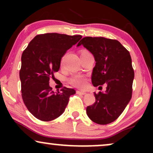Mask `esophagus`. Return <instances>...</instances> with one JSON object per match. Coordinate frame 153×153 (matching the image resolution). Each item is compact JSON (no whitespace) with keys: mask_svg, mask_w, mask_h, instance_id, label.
Instances as JSON below:
<instances>
[{"mask_svg":"<svg viewBox=\"0 0 153 153\" xmlns=\"http://www.w3.org/2000/svg\"><path fill=\"white\" fill-rule=\"evenodd\" d=\"M76 93L78 94H80V95H85L86 93L84 92V91H77Z\"/></svg>","mask_w":153,"mask_h":153,"instance_id":"esophagus-1","label":"esophagus"}]
</instances>
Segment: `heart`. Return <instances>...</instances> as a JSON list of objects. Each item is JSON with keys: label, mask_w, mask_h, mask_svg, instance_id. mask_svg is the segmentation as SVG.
Returning a JSON list of instances; mask_svg holds the SVG:
<instances>
[{"label": "heart", "mask_w": 153, "mask_h": 153, "mask_svg": "<svg viewBox=\"0 0 153 153\" xmlns=\"http://www.w3.org/2000/svg\"><path fill=\"white\" fill-rule=\"evenodd\" d=\"M88 52L86 50H82L81 52V54L88 53ZM70 82H71L72 85L78 88H83L85 86V80L81 76L73 77V78H72L70 80Z\"/></svg>", "instance_id": "b5f03b06"}]
</instances>
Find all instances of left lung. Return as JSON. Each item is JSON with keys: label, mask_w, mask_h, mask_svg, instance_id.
I'll return each mask as SVG.
<instances>
[{"label": "left lung", "mask_w": 153, "mask_h": 153, "mask_svg": "<svg viewBox=\"0 0 153 153\" xmlns=\"http://www.w3.org/2000/svg\"><path fill=\"white\" fill-rule=\"evenodd\" d=\"M81 45L94 54L96 60L92 84L95 87L107 84L105 93H94L96 101L86 108L87 115L96 124H110L122 114L131 100L134 77L131 56L116 39L86 36L78 47Z\"/></svg>", "instance_id": "obj_1"}]
</instances>
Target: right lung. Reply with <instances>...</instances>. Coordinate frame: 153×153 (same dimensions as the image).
<instances>
[{
  "label": "right lung",
  "mask_w": 153,
  "mask_h": 153,
  "mask_svg": "<svg viewBox=\"0 0 153 153\" xmlns=\"http://www.w3.org/2000/svg\"><path fill=\"white\" fill-rule=\"evenodd\" d=\"M81 35L70 36L57 33L36 35L22 55L19 72L22 96L29 112L36 119L49 122L59 117L65 109L73 88L63 87L54 93L50 78L59 71L62 57L76 44Z\"/></svg>",
  "instance_id": "1"
}]
</instances>
